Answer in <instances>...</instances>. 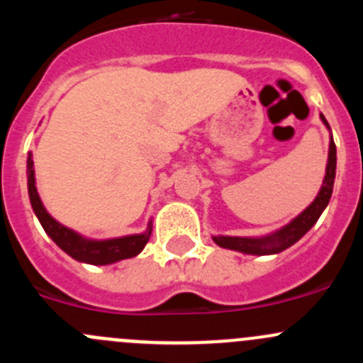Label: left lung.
<instances>
[{
  "instance_id": "left-lung-1",
  "label": "left lung",
  "mask_w": 363,
  "mask_h": 363,
  "mask_svg": "<svg viewBox=\"0 0 363 363\" xmlns=\"http://www.w3.org/2000/svg\"><path fill=\"white\" fill-rule=\"evenodd\" d=\"M320 119L321 123L327 126V130L330 131V142H328V160H327V168H325L323 184H321L316 199L307 205L298 216H295L290 223L281 226V228L276 230V232L267 233V235H259V237L212 235V240H214L219 247L239 251V252H244V255H255V256L277 255V252L288 250V247L294 246L295 242H298V240L302 239V237L306 235L314 225H316V221L320 219V216L323 214V211L327 208V205L332 199L334 181H335V167H337V152H335L332 130L330 126H328L323 113H320Z\"/></svg>"
}]
</instances>
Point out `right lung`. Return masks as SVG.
<instances>
[{
    "label": "right lung",
    "instance_id": "add662e5",
    "mask_svg": "<svg viewBox=\"0 0 363 363\" xmlns=\"http://www.w3.org/2000/svg\"><path fill=\"white\" fill-rule=\"evenodd\" d=\"M26 175H28L29 202H31L33 212L38 218L40 225L43 226L47 235L57 244V247H61L77 262L89 263V265H111V263L140 255L145 244L149 242V237H151L152 232V219L149 221L145 232L133 233V235L113 237V239H89V237L80 235L75 230L61 225L57 219H54L47 212L45 205H43L38 191H36L35 163H33L31 152H28Z\"/></svg>",
    "mask_w": 363,
    "mask_h": 363
}]
</instances>
